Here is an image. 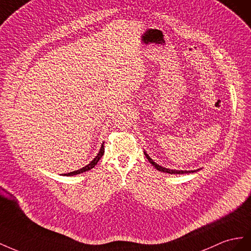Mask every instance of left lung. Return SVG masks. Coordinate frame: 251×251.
I'll return each instance as SVG.
<instances>
[{"mask_svg":"<svg viewBox=\"0 0 251 251\" xmlns=\"http://www.w3.org/2000/svg\"><path fill=\"white\" fill-rule=\"evenodd\" d=\"M144 154H145V156L147 157V160L149 161V163L150 164H152V166L156 169V170H159V171H162V173H166V174H170V175H183V174H191V173H197V171H199L200 169H195V170H176V169H169V168H165V167H163V166H161V165H159V164L157 163H155L151 157H150L148 154H147V152L145 151L144 150Z\"/></svg>","mask_w":251,"mask_h":251,"instance_id":"8db88e82","label":"left lung"}]
</instances>
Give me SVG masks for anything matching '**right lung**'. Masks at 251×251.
Segmentation results:
<instances>
[{"label":"right lung","instance_id":"1","mask_svg":"<svg viewBox=\"0 0 251 251\" xmlns=\"http://www.w3.org/2000/svg\"><path fill=\"white\" fill-rule=\"evenodd\" d=\"M104 143H102V145H101V148H100V150H99V152H98V154L96 155V157L94 160H92L89 164H87V165L86 166H84V167H82L81 169H77V170H75V171H71V173H68V174H62V176H76V175H80V174H83V173H86V171H88V170H90V169H92L94 168L97 164H98V162L100 161V159H101V157L103 156V154H104Z\"/></svg>","mask_w":251,"mask_h":251}]
</instances>
